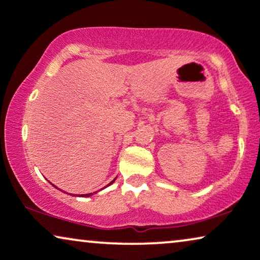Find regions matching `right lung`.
<instances>
[{
  "label": "right lung",
  "mask_w": 260,
  "mask_h": 260,
  "mask_svg": "<svg viewBox=\"0 0 260 260\" xmlns=\"http://www.w3.org/2000/svg\"><path fill=\"white\" fill-rule=\"evenodd\" d=\"M114 181H115V179H114ZM114 181H112V182H110L108 185H110V184H113V183H114ZM108 185H107V186H108ZM91 195H92V192H90V193H85V195H81V196H82V197H84V196H85V197H89V196H91Z\"/></svg>",
  "instance_id": "obj_1"
}]
</instances>
